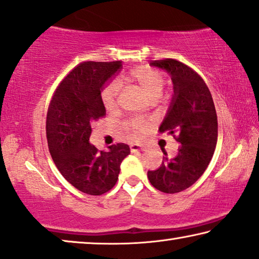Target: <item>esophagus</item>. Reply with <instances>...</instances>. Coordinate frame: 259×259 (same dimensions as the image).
<instances>
[{"instance_id":"1","label":"esophagus","mask_w":259,"mask_h":259,"mask_svg":"<svg viewBox=\"0 0 259 259\" xmlns=\"http://www.w3.org/2000/svg\"><path fill=\"white\" fill-rule=\"evenodd\" d=\"M130 150L131 151H141V150H144V147L138 143H133V144H130Z\"/></svg>"}]
</instances>
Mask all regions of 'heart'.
Returning <instances> with one entry per match:
<instances>
[{
  "label": "heart",
  "instance_id": "1",
  "mask_svg": "<svg viewBox=\"0 0 259 259\" xmlns=\"http://www.w3.org/2000/svg\"><path fill=\"white\" fill-rule=\"evenodd\" d=\"M131 77L136 81L141 88L144 90L145 94L151 98H157L161 96L163 88L165 85V78L161 72L155 70V69L148 67H140L131 71ZM119 89H121V83L118 81H112L107 84V87L102 90V103L108 111L114 110L117 105V97ZM128 128L135 131H145L148 128L147 122L142 118H131L125 123Z\"/></svg>",
  "mask_w": 259,
  "mask_h": 259
}]
</instances>
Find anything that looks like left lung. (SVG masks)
Instances as JSON below:
<instances>
[{
    "label": "left lung",
    "instance_id": "1",
    "mask_svg": "<svg viewBox=\"0 0 259 259\" xmlns=\"http://www.w3.org/2000/svg\"><path fill=\"white\" fill-rule=\"evenodd\" d=\"M150 65L169 72L174 96L159 133L172 135L180 143L176 157H163L148 178L157 190L176 194L191 187L209 165L217 144L218 123L210 90L190 67L172 58L152 61ZM166 156V152L163 150Z\"/></svg>",
    "mask_w": 259,
    "mask_h": 259
}]
</instances>
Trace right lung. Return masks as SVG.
Here are the masks:
<instances>
[{
  "label": "right lung",
  "mask_w": 259,
  "mask_h": 259,
  "mask_svg": "<svg viewBox=\"0 0 259 259\" xmlns=\"http://www.w3.org/2000/svg\"><path fill=\"white\" fill-rule=\"evenodd\" d=\"M122 62H83L65 76L50 101L47 140L53 161L69 183L87 195H103L115 187L119 166L130 154L117 143L98 151L89 143L94 121L105 116L101 92Z\"/></svg>",
  "instance_id": "1"
}]
</instances>
